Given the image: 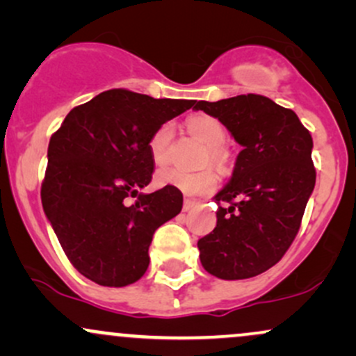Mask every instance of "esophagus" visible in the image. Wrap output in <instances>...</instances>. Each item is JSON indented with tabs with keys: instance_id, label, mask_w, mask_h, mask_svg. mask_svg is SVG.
<instances>
[{
	"instance_id": "1",
	"label": "esophagus",
	"mask_w": 356,
	"mask_h": 356,
	"mask_svg": "<svg viewBox=\"0 0 356 356\" xmlns=\"http://www.w3.org/2000/svg\"><path fill=\"white\" fill-rule=\"evenodd\" d=\"M195 206H197V202L192 201V199H184V204H182V209H184V212H189V211H192V209H194Z\"/></svg>"
}]
</instances>
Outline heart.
<instances>
[{
	"mask_svg": "<svg viewBox=\"0 0 356 356\" xmlns=\"http://www.w3.org/2000/svg\"><path fill=\"white\" fill-rule=\"evenodd\" d=\"M187 129L194 137H197L204 145L209 149V157L212 164H222L226 154H224V144L227 140L226 127L219 118L207 115V113H195L187 118ZM174 138V125L165 122L152 134L149 142L150 157L154 164L162 165L169 159L170 144ZM155 182L161 187H172V189L182 192L184 195H204L216 191L219 184V177L214 170H204V172L189 174L181 169H162L155 175Z\"/></svg>",
	"mask_w": 356,
	"mask_h": 356,
	"instance_id": "1",
	"label": "heart"
}]
</instances>
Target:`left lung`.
I'll return each instance as SVG.
<instances>
[{
  "label": "left lung",
  "instance_id": "8db88e82",
  "mask_svg": "<svg viewBox=\"0 0 356 356\" xmlns=\"http://www.w3.org/2000/svg\"><path fill=\"white\" fill-rule=\"evenodd\" d=\"M194 108L219 118L243 147L231 181L214 197L218 224L197 243L201 263L220 280L257 276L275 266L300 231L316 182L312 134L293 110L254 93L201 100Z\"/></svg>",
  "mask_w": 356,
  "mask_h": 356
}]
</instances>
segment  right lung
I'll return each mask as SVG.
<instances>
[{"label":"right lung","instance_id":"1","mask_svg":"<svg viewBox=\"0 0 356 356\" xmlns=\"http://www.w3.org/2000/svg\"><path fill=\"white\" fill-rule=\"evenodd\" d=\"M194 104L107 90L70 110L51 136L43 211L73 268L93 283L140 280L155 229L181 212L182 192L140 189L152 181V134Z\"/></svg>","mask_w":356,"mask_h":356}]
</instances>
